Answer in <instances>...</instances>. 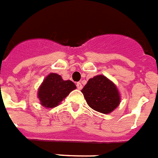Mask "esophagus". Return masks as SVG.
Instances as JSON below:
<instances>
[{
    "mask_svg": "<svg viewBox=\"0 0 158 158\" xmlns=\"http://www.w3.org/2000/svg\"><path fill=\"white\" fill-rule=\"evenodd\" d=\"M76 86H77V89H82V88H83V85H82V84L81 83H77V84H76Z\"/></svg>",
    "mask_w": 158,
    "mask_h": 158,
    "instance_id": "esophagus-1",
    "label": "esophagus"
}]
</instances>
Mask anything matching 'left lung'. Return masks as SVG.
<instances>
[{
    "label": "left lung",
    "mask_w": 158,
    "mask_h": 158,
    "mask_svg": "<svg viewBox=\"0 0 158 158\" xmlns=\"http://www.w3.org/2000/svg\"><path fill=\"white\" fill-rule=\"evenodd\" d=\"M81 92L88 105L101 114H110L121 102L120 93L116 84L103 74L89 79Z\"/></svg>",
    "instance_id": "obj_1"
}]
</instances>
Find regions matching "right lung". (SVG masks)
Wrapping results in <instances>:
<instances>
[{"mask_svg":"<svg viewBox=\"0 0 158 158\" xmlns=\"http://www.w3.org/2000/svg\"><path fill=\"white\" fill-rule=\"evenodd\" d=\"M75 89L76 85L71 80H64L58 74L50 73L40 85L37 97L43 107L52 108L59 105Z\"/></svg>","mask_w":158,"mask_h":158,"instance_id":"add662e5","label":"right lung"}]
</instances>
